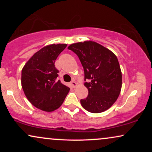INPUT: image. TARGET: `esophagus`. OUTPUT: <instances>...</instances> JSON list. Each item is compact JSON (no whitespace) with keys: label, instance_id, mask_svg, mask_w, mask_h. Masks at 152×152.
Masks as SVG:
<instances>
[{"label":"esophagus","instance_id":"obj_1","mask_svg":"<svg viewBox=\"0 0 152 152\" xmlns=\"http://www.w3.org/2000/svg\"><path fill=\"white\" fill-rule=\"evenodd\" d=\"M71 86L73 87V88H75V87L76 86V81H72L71 82Z\"/></svg>","mask_w":152,"mask_h":152}]
</instances>
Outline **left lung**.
Listing matches in <instances>:
<instances>
[{
  "mask_svg": "<svg viewBox=\"0 0 152 152\" xmlns=\"http://www.w3.org/2000/svg\"><path fill=\"white\" fill-rule=\"evenodd\" d=\"M78 56L84 71L88 96L81 99L83 109L101 113L114 104L121 89L122 76L117 57L94 41L73 43L68 47Z\"/></svg>",
  "mask_w": 152,
  "mask_h": 152,
  "instance_id": "obj_1",
  "label": "left lung"
}]
</instances>
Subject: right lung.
<instances>
[{
	"label": "right lung",
	"mask_w": 152,
	"mask_h": 152,
	"mask_svg": "<svg viewBox=\"0 0 152 152\" xmlns=\"http://www.w3.org/2000/svg\"><path fill=\"white\" fill-rule=\"evenodd\" d=\"M66 44H51L40 49L28 61L21 71V85L26 98L35 107L55 111L64 102L70 88L60 80L55 61Z\"/></svg>",
	"instance_id": "1"
}]
</instances>
